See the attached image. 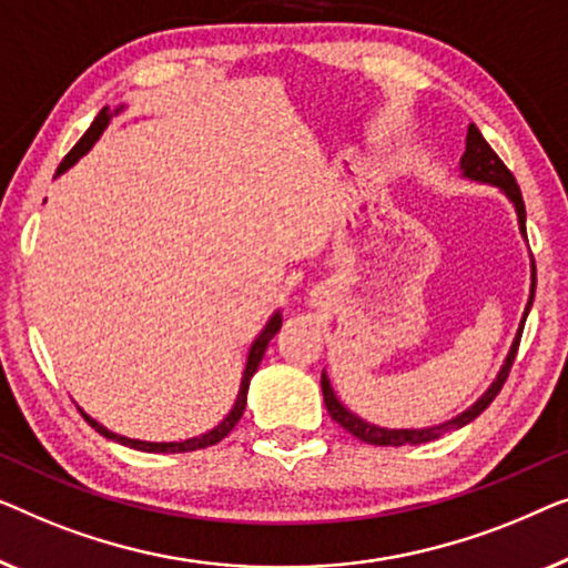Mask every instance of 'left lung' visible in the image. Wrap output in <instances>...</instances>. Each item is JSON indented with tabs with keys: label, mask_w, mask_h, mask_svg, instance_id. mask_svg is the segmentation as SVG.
Instances as JSON below:
<instances>
[{
	"label": "left lung",
	"mask_w": 568,
	"mask_h": 568,
	"mask_svg": "<svg viewBox=\"0 0 568 568\" xmlns=\"http://www.w3.org/2000/svg\"><path fill=\"white\" fill-rule=\"evenodd\" d=\"M460 170L466 178L470 180H478V182H489V185H497L507 193L509 201L515 203V211H517V221H520V231L525 234V203H523V193L520 187H517V180L515 174L507 170V164L501 162L497 156V151H494L486 139L481 135V131L470 123L468 125V139H466V151H463L460 156ZM532 295H535V275H532V291H530V301H527V308H525V318H527V311L532 306ZM525 326V322H523ZM523 326H520V334H517L513 349H509L507 355V363L501 367L499 378L491 383V388L486 390V394L478 398V402L470 406L468 412H463L460 417H455L450 422H445L440 427H427V429H386V427H375V425H367L361 417H355V414H349L345 406L337 402V396H334V390L329 386V381H326V375H322V390H324V404H326V412L332 414V419L337 422L347 429L349 435H355L357 440L363 443H371V445H419V443H429V440H437V437L450 433V429H460L463 425H468L470 419H476L478 414H481L486 406H489L497 394L505 386L509 371H513V363H515V355H517V347H520V337H523Z\"/></svg>",
	"instance_id": "1"
}]
</instances>
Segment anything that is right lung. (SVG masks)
I'll list each match as a JSON object with an SVG mask.
<instances>
[{"label":"right lung","mask_w":568,"mask_h":568,"mask_svg":"<svg viewBox=\"0 0 568 568\" xmlns=\"http://www.w3.org/2000/svg\"><path fill=\"white\" fill-rule=\"evenodd\" d=\"M108 121H110V108H102L100 113H98V118H94V121H92V125L87 128V133L82 135V139L77 141V146L71 149L67 156H63V162L59 164V174H61L63 170H67V166L74 164L79 156L87 154V151L92 149V143L100 139V133H102V131H105ZM281 324H283V316H281V314H275L273 318H270V324L265 326V332H262L260 337L254 339V345H252V349H250V361H246V367H244L242 388H239V396H236L234 409L229 412V417L223 419L219 427H213L211 433H205V435H201V437H193V440H185V443H143V440H131V437H121V435L110 433V429H105L102 425H98V422H94L92 417H87V414H84L82 409H79V412H82V417H84L87 422H90V427L98 429L100 435H105V437H110V440H115V443H121V445L133 447V450H143V453H190V450H201V447H207V445L221 443L223 437H226V435L231 433V429L236 427V422L242 419L244 406H246V388H250L252 375L257 373V367H260V363H262V357H265V349H267V345H270V339L275 337L277 329H281Z\"/></svg>","instance_id":"add662e5"}]
</instances>
